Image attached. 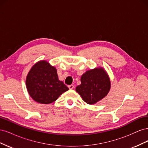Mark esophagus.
Masks as SVG:
<instances>
[{"instance_id":"34e87169","label":"esophagus","mask_w":148,"mask_h":148,"mask_svg":"<svg viewBox=\"0 0 148 148\" xmlns=\"http://www.w3.org/2000/svg\"><path fill=\"white\" fill-rule=\"evenodd\" d=\"M74 88H75V86L73 84H71V85H69V88L70 89H73Z\"/></svg>"}]
</instances>
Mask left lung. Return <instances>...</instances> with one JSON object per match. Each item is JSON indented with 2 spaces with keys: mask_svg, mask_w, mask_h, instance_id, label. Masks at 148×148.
<instances>
[{
  "mask_svg": "<svg viewBox=\"0 0 148 148\" xmlns=\"http://www.w3.org/2000/svg\"><path fill=\"white\" fill-rule=\"evenodd\" d=\"M111 86L107 71L99 66L86 71L81 77V84L76 88L83 100L88 104H95L105 97Z\"/></svg>",
  "mask_w": 148,
  "mask_h": 148,
  "instance_id": "obj_1",
  "label": "left lung"
}]
</instances>
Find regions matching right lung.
<instances>
[{
    "label": "right lung",
    "mask_w": 148,
    "mask_h": 148,
    "mask_svg": "<svg viewBox=\"0 0 148 148\" xmlns=\"http://www.w3.org/2000/svg\"><path fill=\"white\" fill-rule=\"evenodd\" d=\"M26 86L31 97L42 104L56 101L69 90L59 79L56 67L45 60L38 62L31 67L26 78Z\"/></svg>",
    "instance_id": "add662e5"
}]
</instances>
